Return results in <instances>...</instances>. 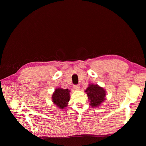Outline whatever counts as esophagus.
<instances>
[{
	"instance_id": "34e87169",
	"label": "esophagus",
	"mask_w": 146,
	"mask_h": 146,
	"mask_svg": "<svg viewBox=\"0 0 146 146\" xmlns=\"http://www.w3.org/2000/svg\"><path fill=\"white\" fill-rule=\"evenodd\" d=\"M74 88L76 90H80V86H79V85H74Z\"/></svg>"
}]
</instances>
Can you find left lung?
Here are the masks:
<instances>
[{
  "instance_id": "1",
  "label": "left lung",
  "mask_w": 146,
  "mask_h": 146,
  "mask_svg": "<svg viewBox=\"0 0 146 146\" xmlns=\"http://www.w3.org/2000/svg\"><path fill=\"white\" fill-rule=\"evenodd\" d=\"M85 92L88 96L90 105L92 108L99 107L106 99L107 91L98 84H90Z\"/></svg>"
}]
</instances>
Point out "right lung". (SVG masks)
Wrapping results in <instances>:
<instances>
[{
	"label": "right lung",
	"instance_id": "right-lung-1",
	"mask_svg": "<svg viewBox=\"0 0 146 146\" xmlns=\"http://www.w3.org/2000/svg\"><path fill=\"white\" fill-rule=\"evenodd\" d=\"M70 91L68 89L56 88L52 96L53 104L61 110L67 107L70 100Z\"/></svg>",
	"mask_w": 146,
	"mask_h": 146
}]
</instances>
